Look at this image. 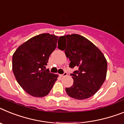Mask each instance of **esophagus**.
<instances>
[{
	"label": "esophagus",
	"instance_id": "34e87169",
	"mask_svg": "<svg viewBox=\"0 0 124 124\" xmlns=\"http://www.w3.org/2000/svg\"><path fill=\"white\" fill-rule=\"evenodd\" d=\"M60 76L61 77H64V76H67V72H65L63 74H60Z\"/></svg>",
	"mask_w": 124,
	"mask_h": 124
}]
</instances>
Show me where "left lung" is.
I'll list each match as a JSON object with an SVG mask.
<instances>
[{
	"mask_svg": "<svg viewBox=\"0 0 124 124\" xmlns=\"http://www.w3.org/2000/svg\"><path fill=\"white\" fill-rule=\"evenodd\" d=\"M58 48L65 51L70 68L78 67L71 76L74 83L65 88L67 94L77 100L90 98L97 92L106 79L107 61L103 53L84 36L72 34L59 37Z\"/></svg>",
	"mask_w": 124,
	"mask_h": 124,
	"instance_id": "obj_1",
	"label": "left lung"
}]
</instances>
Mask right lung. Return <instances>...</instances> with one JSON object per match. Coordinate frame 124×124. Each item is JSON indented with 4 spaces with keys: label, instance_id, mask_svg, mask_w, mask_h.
I'll use <instances>...</instances> for the list:
<instances>
[{
    "label": "right lung",
    "instance_id": "add662e5",
    "mask_svg": "<svg viewBox=\"0 0 124 124\" xmlns=\"http://www.w3.org/2000/svg\"><path fill=\"white\" fill-rule=\"evenodd\" d=\"M58 36L43 33L19 46L12 55V70L17 83L35 97L47 95L58 76L45 70L51 54L57 47Z\"/></svg>",
    "mask_w": 124,
    "mask_h": 124
}]
</instances>
